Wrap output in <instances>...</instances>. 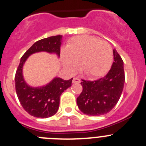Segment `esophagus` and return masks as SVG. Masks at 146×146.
<instances>
[{
    "label": "esophagus",
    "mask_w": 146,
    "mask_h": 146,
    "mask_svg": "<svg viewBox=\"0 0 146 146\" xmlns=\"http://www.w3.org/2000/svg\"><path fill=\"white\" fill-rule=\"evenodd\" d=\"M72 82H73V83H79L80 82V80L78 78H73Z\"/></svg>",
    "instance_id": "1"
}]
</instances>
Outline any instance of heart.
<instances>
[{
	"label": "heart",
	"mask_w": 146,
	"mask_h": 146,
	"mask_svg": "<svg viewBox=\"0 0 146 146\" xmlns=\"http://www.w3.org/2000/svg\"><path fill=\"white\" fill-rule=\"evenodd\" d=\"M63 66L70 71L77 70L80 61V70L89 78L103 76L110 68L113 50L106 41L90 35L73 37L62 50Z\"/></svg>",
	"instance_id": "heart-1"
}]
</instances>
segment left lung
<instances>
[{
    "label": "left lung",
    "mask_w": 146,
    "mask_h": 146,
    "mask_svg": "<svg viewBox=\"0 0 146 146\" xmlns=\"http://www.w3.org/2000/svg\"><path fill=\"white\" fill-rule=\"evenodd\" d=\"M113 52L114 61L106 76L80 83L83 90L77 98V105L84 114L97 116L108 113L120 99L125 83L123 61L115 48Z\"/></svg>",
    "instance_id": "1"
}]
</instances>
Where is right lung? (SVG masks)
Wrapping results in <instances>:
<instances>
[{
  "label": "right lung",
  "mask_w": 146,
  "mask_h": 146,
  "mask_svg": "<svg viewBox=\"0 0 146 146\" xmlns=\"http://www.w3.org/2000/svg\"><path fill=\"white\" fill-rule=\"evenodd\" d=\"M62 35H55L35 42L21 58L15 76V90L21 106L31 115L46 118L57 113L62 93L71 86L72 80H65L56 77L45 86L33 87L25 82L23 68L30 56L39 52L56 54L60 57Z\"/></svg>",
  "instance_id": "1"
}]
</instances>
